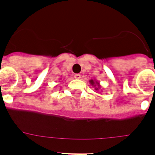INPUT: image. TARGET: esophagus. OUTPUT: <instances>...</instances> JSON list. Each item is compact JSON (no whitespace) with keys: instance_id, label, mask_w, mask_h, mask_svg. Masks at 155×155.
<instances>
[{"instance_id":"esophagus-1","label":"esophagus","mask_w":155,"mask_h":155,"mask_svg":"<svg viewBox=\"0 0 155 155\" xmlns=\"http://www.w3.org/2000/svg\"><path fill=\"white\" fill-rule=\"evenodd\" d=\"M75 79H77V80H80V78H81V75H80V74H75Z\"/></svg>"}]
</instances>
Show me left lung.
I'll list each match as a JSON object with an SVG mask.
<instances>
[{
	"label": "left lung",
	"mask_w": 155,
	"mask_h": 155,
	"mask_svg": "<svg viewBox=\"0 0 155 155\" xmlns=\"http://www.w3.org/2000/svg\"><path fill=\"white\" fill-rule=\"evenodd\" d=\"M89 83L92 86L94 87V89L96 91H98L99 89H101V85H100V83L96 80H89Z\"/></svg>",
	"instance_id": "1"
}]
</instances>
